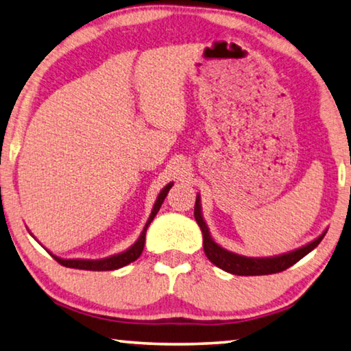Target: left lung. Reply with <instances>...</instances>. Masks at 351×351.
I'll return each mask as SVG.
<instances>
[{
	"label": "left lung",
	"instance_id": "left-lung-1",
	"mask_svg": "<svg viewBox=\"0 0 351 351\" xmlns=\"http://www.w3.org/2000/svg\"><path fill=\"white\" fill-rule=\"evenodd\" d=\"M193 215H195V220L202 230L203 234V248L204 253L208 256V259L214 265L219 267V269L228 271V274L232 275H241V276H256V275H271L278 274V271H282L289 269V267L298 263L300 259L304 258L306 254L313 252V250L319 245L322 239L325 237L326 231L322 232V234L314 239L313 242H309L308 245L302 248L293 250V252H289L280 256H270V258H250V256H243L234 252H230V250L223 248L217 243L213 236H210V231L203 219L202 213V199H199V193L197 195L195 202V210H193Z\"/></svg>",
	"mask_w": 351,
	"mask_h": 351
}]
</instances>
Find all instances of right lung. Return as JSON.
<instances>
[{"label":"right lung","instance_id":"obj_1","mask_svg":"<svg viewBox=\"0 0 351 351\" xmlns=\"http://www.w3.org/2000/svg\"><path fill=\"white\" fill-rule=\"evenodd\" d=\"M173 186V182H169L162 191L159 192L158 198H156L154 206L152 209V214H149L148 220L145 226H143V230L141 232V236H138L137 241L132 243V245L125 250V252L121 253H117L112 256H108V258H101V259H65V258H59V256L53 254V258L58 261L60 265H65V267H70V269H80V270H95V271H104V270H117V269H121V267H125L128 264L134 263V261L138 258V256L142 254L143 252V247H145V236H147V230L148 226L152 225L153 219L156 217V214L159 213L160 206H162L164 199L167 197V193ZM29 234L32 236V232L29 231ZM34 237V236H32ZM36 239V237H34Z\"/></svg>","mask_w":351,"mask_h":351}]
</instances>
